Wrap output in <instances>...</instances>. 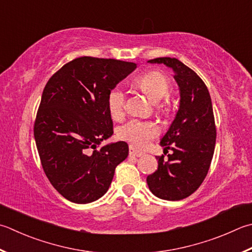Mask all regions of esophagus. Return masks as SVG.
<instances>
[{
    "label": "esophagus",
    "mask_w": 252,
    "mask_h": 252,
    "mask_svg": "<svg viewBox=\"0 0 252 252\" xmlns=\"http://www.w3.org/2000/svg\"><path fill=\"white\" fill-rule=\"evenodd\" d=\"M142 155H144V153H142V151L136 149V148H134V147H131V146L129 147V156H131V157H141Z\"/></svg>",
    "instance_id": "34e87169"
}]
</instances>
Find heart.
Listing matches in <instances>:
<instances>
[{"label":"heart","instance_id":"b5f03b06","mask_svg":"<svg viewBox=\"0 0 252 252\" xmlns=\"http://www.w3.org/2000/svg\"><path fill=\"white\" fill-rule=\"evenodd\" d=\"M137 85L151 99L159 112L169 110V99L171 82L167 75L160 71H149L137 80ZM107 106L113 118H120L125 111V93L120 88H114L108 93ZM159 128L153 122H142L132 120L118 129V137L130 142L137 147H146L151 139L158 136Z\"/></svg>","mask_w":252,"mask_h":252}]
</instances>
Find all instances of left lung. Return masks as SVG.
<instances>
[{"instance_id": "1", "label": "left lung", "mask_w": 252, "mask_h": 252, "mask_svg": "<svg viewBox=\"0 0 252 252\" xmlns=\"http://www.w3.org/2000/svg\"><path fill=\"white\" fill-rule=\"evenodd\" d=\"M150 63H163L174 72L180 89V106L172 124L161 138L164 150L157 157L158 170L147 177L149 189L157 197L180 201L200 188L210 169L216 142V126L210 92L203 80L181 61L162 57Z\"/></svg>"}]
</instances>
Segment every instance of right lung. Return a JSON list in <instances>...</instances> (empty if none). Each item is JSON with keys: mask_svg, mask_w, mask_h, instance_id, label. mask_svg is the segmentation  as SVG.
Returning a JSON list of instances; mask_svg holds the SVG:
<instances>
[{"mask_svg": "<svg viewBox=\"0 0 252 252\" xmlns=\"http://www.w3.org/2000/svg\"><path fill=\"white\" fill-rule=\"evenodd\" d=\"M136 68L134 63L80 57L47 82L34 136L47 178L68 201L87 204L102 197L127 158L125 141L97 148L113 135L108 93Z\"/></svg>", "mask_w": 252, "mask_h": 252, "instance_id": "obj_1", "label": "right lung"}]
</instances>
